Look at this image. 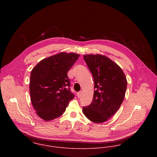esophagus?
<instances>
[{
	"label": "esophagus",
	"mask_w": 157,
	"mask_h": 157,
	"mask_svg": "<svg viewBox=\"0 0 157 157\" xmlns=\"http://www.w3.org/2000/svg\"><path fill=\"white\" fill-rule=\"evenodd\" d=\"M82 92H78L77 93V96L78 97V98H80L82 97Z\"/></svg>",
	"instance_id": "obj_1"
}]
</instances>
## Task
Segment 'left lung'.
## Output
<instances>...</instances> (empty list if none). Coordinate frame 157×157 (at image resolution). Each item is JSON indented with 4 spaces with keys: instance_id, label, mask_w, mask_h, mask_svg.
<instances>
[{
    "instance_id": "left-lung-1",
    "label": "left lung",
    "mask_w": 157,
    "mask_h": 157,
    "mask_svg": "<svg viewBox=\"0 0 157 157\" xmlns=\"http://www.w3.org/2000/svg\"><path fill=\"white\" fill-rule=\"evenodd\" d=\"M84 60L94 82L92 102L83 107V113L90 121L103 123L118 111L124 98L127 80L121 68L103 55H84Z\"/></svg>"
}]
</instances>
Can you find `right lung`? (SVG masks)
I'll list each match as a JSON object with an SVG mask.
<instances>
[{
	"label": "right lung",
	"mask_w": 157,
	"mask_h": 157,
	"mask_svg": "<svg viewBox=\"0 0 157 157\" xmlns=\"http://www.w3.org/2000/svg\"><path fill=\"white\" fill-rule=\"evenodd\" d=\"M79 56L74 52H60L43 59L32 69L31 101L42 119L50 121L61 116L74 98L67 74Z\"/></svg>",
	"instance_id": "right-lung-1"
}]
</instances>
